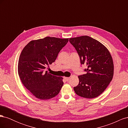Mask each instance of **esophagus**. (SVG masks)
Wrapping results in <instances>:
<instances>
[{"label": "esophagus", "instance_id": "obj_1", "mask_svg": "<svg viewBox=\"0 0 128 128\" xmlns=\"http://www.w3.org/2000/svg\"><path fill=\"white\" fill-rule=\"evenodd\" d=\"M64 79L66 81H68L69 80V79H70V78L69 77H64Z\"/></svg>", "mask_w": 128, "mask_h": 128}]
</instances>
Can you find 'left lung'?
Returning <instances> with one entry per match:
<instances>
[{"label": "left lung", "instance_id": "obj_1", "mask_svg": "<svg viewBox=\"0 0 128 128\" xmlns=\"http://www.w3.org/2000/svg\"><path fill=\"white\" fill-rule=\"evenodd\" d=\"M80 58L86 64V73L78 76L79 84L74 87L76 94L83 98H94L104 91L113 78L114 64L107 48L92 37L83 36L69 38Z\"/></svg>", "mask_w": 128, "mask_h": 128}]
</instances>
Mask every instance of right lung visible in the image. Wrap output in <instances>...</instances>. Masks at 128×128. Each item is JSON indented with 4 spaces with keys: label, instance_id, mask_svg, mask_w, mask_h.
I'll list each match as a JSON object with an SVG mask.
<instances>
[{
    "label": "right lung",
    "instance_id": "obj_1",
    "mask_svg": "<svg viewBox=\"0 0 128 128\" xmlns=\"http://www.w3.org/2000/svg\"><path fill=\"white\" fill-rule=\"evenodd\" d=\"M68 42V38L46 37L30 42L23 49L18 59V75L24 86L38 99L54 97L63 86L62 77L45 70Z\"/></svg>",
    "mask_w": 128,
    "mask_h": 128
}]
</instances>
